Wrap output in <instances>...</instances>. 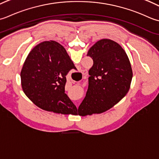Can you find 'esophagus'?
<instances>
[{"mask_svg": "<svg viewBox=\"0 0 159 159\" xmlns=\"http://www.w3.org/2000/svg\"><path fill=\"white\" fill-rule=\"evenodd\" d=\"M82 75H83V78H82V79L85 78V75H86V73H87L86 71V70H84V71H82Z\"/></svg>", "mask_w": 159, "mask_h": 159, "instance_id": "34e87169", "label": "esophagus"}]
</instances>
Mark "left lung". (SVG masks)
I'll return each mask as SVG.
<instances>
[{
    "label": "left lung",
    "instance_id": "8db88e82",
    "mask_svg": "<svg viewBox=\"0 0 159 159\" xmlns=\"http://www.w3.org/2000/svg\"><path fill=\"white\" fill-rule=\"evenodd\" d=\"M87 56L93 60L89 71V88L79 106L78 115L102 113L114 106L127 94L132 70L127 54L120 45L102 39L90 47Z\"/></svg>",
    "mask_w": 159,
    "mask_h": 159
}]
</instances>
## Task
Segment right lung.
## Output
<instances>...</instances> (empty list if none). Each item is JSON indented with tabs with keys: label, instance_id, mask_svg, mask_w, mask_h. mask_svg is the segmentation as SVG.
Wrapping results in <instances>:
<instances>
[{
	"label": "right lung",
	"instance_id": "obj_1",
	"mask_svg": "<svg viewBox=\"0 0 159 159\" xmlns=\"http://www.w3.org/2000/svg\"><path fill=\"white\" fill-rule=\"evenodd\" d=\"M75 66L65 48L56 41H44L29 53L21 70L22 88L39 108L75 115L77 108L65 93L66 76Z\"/></svg>",
	"mask_w": 159,
	"mask_h": 159
}]
</instances>
